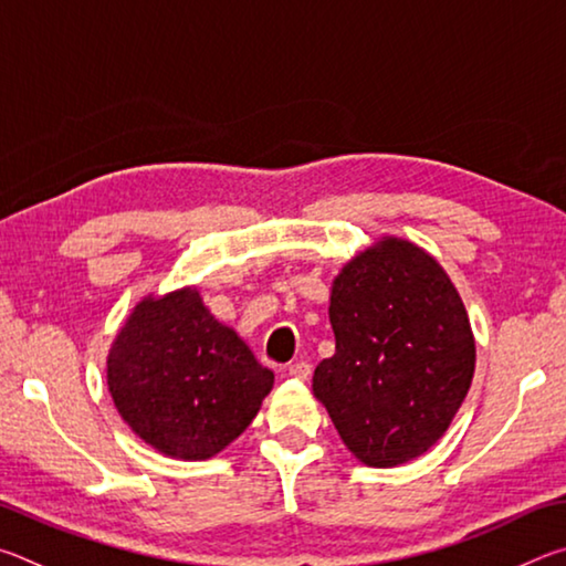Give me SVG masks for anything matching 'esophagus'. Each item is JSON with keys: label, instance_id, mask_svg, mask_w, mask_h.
Here are the masks:
<instances>
[{"label": "esophagus", "instance_id": "1", "mask_svg": "<svg viewBox=\"0 0 566 566\" xmlns=\"http://www.w3.org/2000/svg\"><path fill=\"white\" fill-rule=\"evenodd\" d=\"M286 371H290V377H294V379H300V381H306V379H310L312 377V364L310 361H292L290 364V369H286Z\"/></svg>", "mask_w": 566, "mask_h": 566}]
</instances>
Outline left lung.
Listing matches in <instances>:
<instances>
[{
	"instance_id": "obj_1",
	"label": "left lung",
	"mask_w": 566,
	"mask_h": 566,
	"mask_svg": "<svg viewBox=\"0 0 566 566\" xmlns=\"http://www.w3.org/2000/svg\"><path fill=\"white\" fill-rule=\"evenodd\" d=\"M337 349L314 369V395L357 459L397 467L447 432L472 385L474 337L442 266L385 239L334 280Z\"/></svg>"
}]
</instances>
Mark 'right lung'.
<instances>
[{
	"instance_id": "right-lung-1",
	"label": "right lung",
	"mask_w": 566,
	"mask_h": 566,
	"mask_svg": "<svg viewBox=\"0 0 566 566\" xmlns=\"http://www.w3.org/2000/svg\"><path fill=\"white\" fill-rule=\"evenodd\" d=\"M122 419L167 457L209 459L252 424L274 375L195 290L137 304L112 344Z\"/></svg>"
}]
</instances>
